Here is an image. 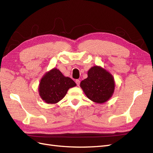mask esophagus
I'll use <instances>...</instances> for the list:
<instances>
[{
	"instance_id": "34e87169",
	"label": "esophagus",
	"mask_w": 153,
	"mask_h": 153,
	"mask_svg": "<svg viewBox=\"0 0 153 153\" xmlns=\"http://www.w3.org/2000/svg\"><path fill=\"white\" fill-rule=\"evenodd\" d=\"M76 84H77V86H79V84H80V81H79V79H76Z\"/></svg>"
}]
</instances>
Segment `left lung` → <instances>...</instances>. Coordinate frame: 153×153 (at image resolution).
Returning a JSON list of instances; mask_svg holds the SVG:
<instances>
[{
  "label": "left lung",
  "instance_id": "8db88e82",
  "mask_svg": "<svg viewBox=\"0 0 153 153\" xmlns=\"http://www.w3.org/2000/svg\"><path fill=\"white\" fill-rule=\"evenodd\" d=\"M81 88L94 102L103 103L110 99L114 91V78L103 68L94 66L88 71V77L80 83Z\"/></svg>",
  "mask_w": 153,
  "mask_h": 153
}]
</instances>
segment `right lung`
<instances>
[{
    "instance_id": "add662e5",
    "label": "right lung",
    "mask_w": 153,
    "mask_h": 153,
    "mask_svg": "<svg viewBox=\"0 0 153 153\" xmlns=\"http://www.w3.org/2000/svg\"><path fill=\"white\" fill-rule=\"evenodd\" d=\"M76 85L71 78L65 77L59 70L53 68L42 78L39 95L47 103H56L63 98L70 88Z\"/></svg>"
}]
</instances>
